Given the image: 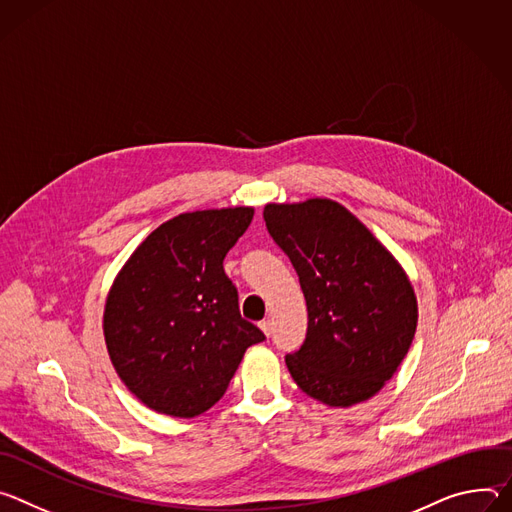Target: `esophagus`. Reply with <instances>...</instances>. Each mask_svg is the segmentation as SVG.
Wrapping results in <instances>:
<instances>
[{
	"mask_svg": "<svg viewBox=\"0 0 512 512\" xmlns=\"http://www.w3.org/2000/svg\"><path fill=\"white\" fill-rule=\"evenodd\" d=\"M260 329L264 331V335H266V337H270V333H272V321H270V319L260 321Z\"/></svg>",
	"mask_w": 512,
	"mask_h": 512,
	"instance_id": "obj_1",
	"label": "esophagus"
}]
</instances>
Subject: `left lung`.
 Listing matches in <instances>:
<instances>
[{"instance_id": "8db88e82", "label": "left lung", "mask_w": 512, "mask_h": 512, "mask_svg": "<svg viewBox=\"0 0 512 512\" xmlns=\"http://www.w3.org/2000/svg\"><path fill=\"white\" fill-rule=\"evenodd\" d=\"M264 221L293 262L307 301V337L285 358L293 380L329 407L368 401L415 337L409 276L356 215L331 199L268 203Z\"/></svg>"}]
</instances>
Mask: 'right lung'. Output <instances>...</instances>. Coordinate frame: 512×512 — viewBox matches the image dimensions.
<instances>
[{"label":"right lung","mask_w":512,"mask_h":512,"mask_svg":"<svg viewBox=\"0 0 512 512\" xmlns=\"http://www.w3.org/2000/svg\"><path fill=\"white\" fill-rule=\"evenodd\" d=\"M252 207L181 213L134 250L111 285L103 335L113 368L148 409L197 417L227 390L264 333L240 315L223 270Z\"/></svg>","instance_id":"1"}]
</instances>
